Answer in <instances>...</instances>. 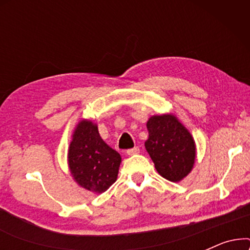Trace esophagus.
I'll use <instances>...</instances> for the list:
<instances>
[{
	"instance_id": "obj_1",
	"label": "esophagus",
	"mask_w": 250,
	"mask_h": 250,
	"mask_svg": "<svg viewBox=\"0 0 250 250\" xmlns=\"http://www.w3.org/2000/svg\"><path fill=\"white\" fill-rule=\"evenodd\" d=\"M139 151H140L139 146H134V148L128 149L127 151H126V153H127L128 156H133V155H136V153H139Z\"/></svg>"
}]
</instances>
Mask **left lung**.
Returning a JSON list of instances; mask_svg holds the SVG:
<instances>
[{"instance_id":"1","label":"left lung","mask_w":250,"mask_h":250,"mask_svg":"<svg viewBox=\"0 0 250 250\" xmlns=\"http://www.w3.org/2000/svg\"><path fill=\"white\" fill-rule=\"evenodd\" d=\"M146 149L160 175L179 182L192 169L196 145L189 131L172 115L152 116L146 123Z\"/></svg>"}]
</instances>
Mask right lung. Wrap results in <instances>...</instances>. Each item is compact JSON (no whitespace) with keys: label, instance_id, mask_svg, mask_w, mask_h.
<instances>
[{"label":"right lung","instance_id":"add662e5","mask_svg":"<svg viewBox=\"0 0 250 250\" xmlns=\"http://www.w3.org/2000/svg\"><path fill=\"white\" fill-rule=\"evenodd\" d=\"M121 162V155L101 139L97 125L90 121L77 125L68 150V164L81 187L104 192L117 180Z\"/></svg>","mask_w":250,"mask_h":250}]
</instances>
